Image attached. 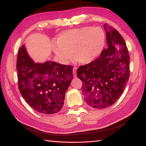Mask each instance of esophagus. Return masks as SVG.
I'll list each match as a JSON object with an SVG mask.
<instances>
[{
	"label": "esophagus",
	"instance_id": "esophagus-1",
	"mask_svg": "<svg viewBox=\"0 0 146 146\" xmlns=\"http://www.w3.org/2000/svg\"><path fill=\"white\" fill-rule=\"evenodd\" d=\"M76 70H77V67L74 66L73 69V76L75 77L76 76Z\"/></svg>",
	"mask_w": 146,
	"mask_h": 146
}]
</instances>
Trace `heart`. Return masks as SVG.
Wrapping results in <instances>:
<instances>
[{"label":"heart","instance_id":"obj_1","mask_svg":"<svg viewBox=\"0 0 146 146\" xmlns=\"http://www.w3.org/2000/svg\"><path fill=\"white\" fill-rule=\"evenodd\" d=\"M105 44V35L99 27H83L66 31L59 36L53 46L58 60L67 64L73 58L83 64L95 61L100 56Z\"/></svg>","mask_w":146,"mask_h":146}]
</instances>
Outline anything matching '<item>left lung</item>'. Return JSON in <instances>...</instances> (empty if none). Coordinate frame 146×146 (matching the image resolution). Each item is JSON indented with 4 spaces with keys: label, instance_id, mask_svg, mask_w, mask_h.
<instances>
[{
    "label": "left lung",
    "instance_id": "obj_1",
    "mask_svg": "<svg viewBox=\"0 0 146 146\" xmlns=\"http://www.w3.org/2000/svg\"><path fill=\"white\" fill-rule=\"evenodd\" d=\"M108 48L92 63L80 66L77 76L83 82L85 100L95 108L113 104L129 80L130 57L124 39L112 27L104 24Z\"/></svg>",
    "mask_w": 146,
    "mask_h": 146
}]
</instances>
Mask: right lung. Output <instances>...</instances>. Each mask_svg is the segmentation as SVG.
<instances>
[{
    "instance_id": "obj_1",
    "label": "right lung",
    "mask_w": 146,
    "mask_h": 146,
    "mask_svg": "<svg viewBox=\"0 0 146 146\" xmlns=\"http://www.w3.org/2000/svg\"><path fill=\"white\" fill-rule=\"evenodd\" d=\"M16 67L19 89L27 103L39 113L58 112L73 80V67L54 61L35 63L24 45L19 49Z\"/></svg>"
}]
</instances>
